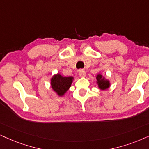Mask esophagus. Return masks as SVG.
I'll list each match as a JSON object with an SVG mask.
<instances>
[{"label": "esophagus", "mask_w": 149, "mask_h": 149, "mask_svg": "<svg viewBox=\"0 0 149 149\" xmlns=\"http://www.w3.org/2000/svg\"><path fill=\"white\" fill-rule=\"evenodd\" d=\"M79 75L80 77H85L86 71L84 69H80V70H79Z\"/></svg>", "instance_id": "obj_1"}]
</instances>
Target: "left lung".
Returning <instances> with one entry per match:
<instances>
[{"label":"left lung","mask_w":149,"mask_h":149,"mask_svg":"<svg viewBox=\"0 0 149 149\" xmlns=\"http://www.w3.org/2000/svg\"><path fill=\"white\" fill-rule=\"evenodd\" d=\"M97 83L98 87L101 90L107 89L110 86V82L108 80H106L104 77H103L101 74H97L96 76Z\"/></svg>","instance_id":"1"}]
</instances>
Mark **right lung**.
Returning <instances> with one entry per match:
<instances>
[{
	"mask_svg": "<svg viewBox=\"0 0 149 149\" xmlns=\"http://www.w3.org/2000/svg\"><path fill=\"white\" fill-rule=\"evenodd\" d=\"M73 80L72 76L64 77L60 73H57L51 79V86L59 96H63L70 88Z\"/></svg>",
	"mask_w": 149,
	"mask_h": 149,
	"instance_id": "right-lung-1",
	"label": "right lung"
}]
</instances>
